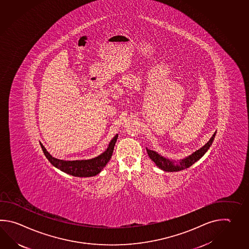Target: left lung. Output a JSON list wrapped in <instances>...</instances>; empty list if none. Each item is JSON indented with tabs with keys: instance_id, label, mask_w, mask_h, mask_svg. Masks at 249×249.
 I'll use <instances>...</instances> for the list:
<instances>
[{
	"instance_id": "1",
	"label": "left lung",
	"mask_w": 249,
	"mask_h": 249,
	"mask_svg": "<svg viewBox=\"0 0 249 249\" xmlns=\"http://www.w3.org/2000/svg\"><path fill=\"white\" fill-rule=\"evenodd\" d=\"M215 134H216V132H214L213 137L210 138V140L204 145L203 147H201L198 151L193 152L192 155H190L189 157L180 160L179 162L170 161L168 159L163 158L162 156L159 155L157 152L151 151L148 148H146V151H147L149 157L152 159V161H154V163L157 165L159 168H161L164 171H168V172H177V171H180V170H183V169L191 167L193 164H194L200 158L202 157L204 154L208 152L209 147L211 146L213 139H214V137H215Z\"/></svg>"
}]
</instances>
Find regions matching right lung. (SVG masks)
<instances>
[{
  "label": "right lung",
  "instance_id": "1",
  "mask_svg": "<svg viewBox=\"0 0 249 249\" xmlns=\"http://www.w3.org/2000/svg\"><path fill=\"white\" fill-rule=\"evenodd\" d=\"M118 138V135L113 137L112 141L109 143L107 151L103 152L99 156L88 160H63L56 158L52 157L49 152H47L45 147L40 142L41 149L45 154L46 158L50 160V162L60 169L63 172L67 173L73 177L78 178H89L97 176L101 172L102 169L106 167L108 161L112 157L113 148Z\"/></svg>",
  "mask_w": 249,
  "mask_h": 249
}]
</instances>
